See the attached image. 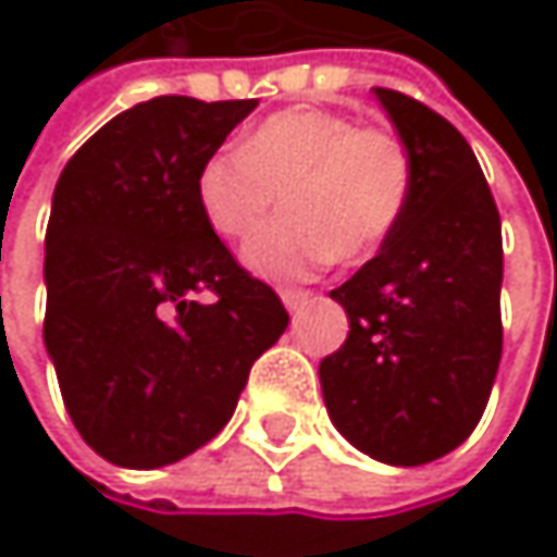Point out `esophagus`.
Returning <instances> with one entry per match:
<instances>
[{
    "label": "esophagus",
    "mask_w": 557,
    "mask_h": 557,
    "mask_svg": "<svg viewBox=\"0 0 557 557\" xmlns=\"http://www.w3.org/2000/svg\"><path fill=\"white\" fill-rule=\"evenodd\" d=\"M280 296H283V306H286L289 312H299V309L312 299V293H309V289H283Z\"/></svg>",
    "instance_id": "esophagus-1"
}]
</instances>
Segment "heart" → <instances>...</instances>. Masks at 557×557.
Here are the masks:
<instances>
[{"label":"heart","instance_id":"heart-1","mask_svg":"<svg viewBox=\"0 0 557 557\" xmlns=\"http://www.w3.org/2000/svg\"><path fill=\"white\" fill-rule=\"evenodd\" d=\"M409 148L389 128L322 106H293L248 132L242 151H215L196 173V202L222 238H248L274 209L283 219L245 245V264L296 280L381 251L412 196Z\"/></svg>","mask_w":557,"mask_h":557}]
</instances>
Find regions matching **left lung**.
I'll list each match as a JSON object with an SVG mask.
<instances>
[{
    "label": "left lung",
    "instance_id": "obj_1",
    "mask_svg": "<svg viewBox=\"0 0 557 557\" xmlns=\"http://www.w3.org/2000/svg\"><path fill=\"white\" fill-rule=\"evenodd\" d=\"M416 183L403 222L332 289L348 338L319 377L335 429L364 455L416 468L481 422L503 355V235L494 193L465 135L419 99L374 89Z\"/></svg>",
    "mask_w": 557,
    "mask_h": 557
}]
</instances>
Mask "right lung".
Listing matches in <instances>:
<instances>
[{
    "label": "right lung",
    "instance_id": "obj_1",
    "mask_svg": "<svg viewBox=\"0 0 557 557\" xmlns=\"http://www.w3.org/2000/svg\"><path fill=\"white\" fill-rule=\"evenodd\" d=\"M255 106L138 102L57 180L45 345L76 432L119 468L173 465L215 438L289 322L196 202L199 164Z\"/></svg>",
    "mask_w": 557,
    "mask_h": 557
}]
</instances>
